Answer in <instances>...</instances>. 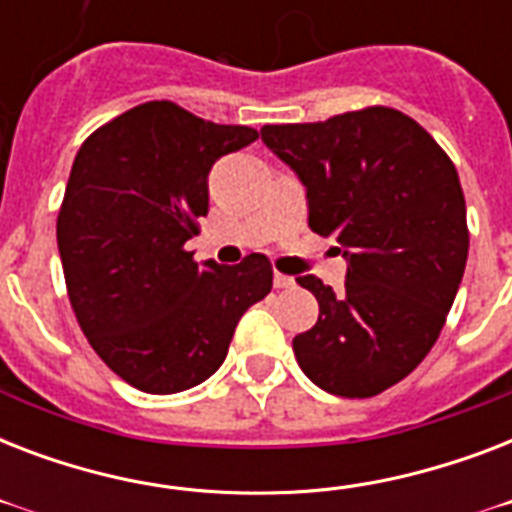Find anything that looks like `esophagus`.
<instances>
[{
  "label": "esophagus",
  "instance_id": "esophagus-1",
  "mask_svg": "<svg viewBox=\"0 0 512 512\" xmlns=\"http://www.w3.org/2000/svg\"><path fill=\"white\" fill-rule=\"evenodd\" d=\"M273 287H276V289H292V287H295V279H292V276H284V273H273Z\"/></svg>",
  "mask_w": 512,
  "mask_h": 512
}]
</instances>
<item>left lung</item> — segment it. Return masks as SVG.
Instances as JSON below:
<instances>
[{
	"mask_svg": "<svg viewBox=\"0 0 512 512\" xmlns=\"http://www.w3.org/2000/svg\"><path fill=\"white\" fill-rule=\"evenodd\" d=\"M260 135L303 180L311 231L335 236L348 260L340 295L297 279L319 300V321L292 340L297 364L327 393L377 396L428 356L460 289L470 233L457 170L388 106Z\"/></svg>",
	"mask_w": 512,
	"mask_h": 512,
	"instance_id": "obj_1",
	"label": "left lung"
}]
</instances>
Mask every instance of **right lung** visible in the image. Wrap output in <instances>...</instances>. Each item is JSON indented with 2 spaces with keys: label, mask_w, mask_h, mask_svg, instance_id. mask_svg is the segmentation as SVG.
<instances>
[{
  "label": "right lung",
  "mask_w": 512,
  "mask_h": 512,
  "mask_svg": "<svg viewBox=\"0 0 512 512\" xmlns=\"http://www.w3.org/2000/svg\"><path fill=\"white\" fill-rule=\"evenodd\" d=\"M257 130L151 100L84 140L58 212L71 308L111 372L143 393H180L220 369L233 329L273 287L271 260L196 263L207 175Z\"/></svg>",
  "instance_id": "1"
}]
</instances>
